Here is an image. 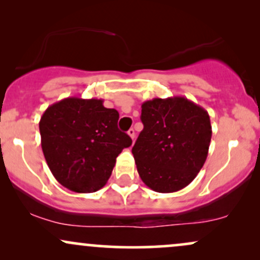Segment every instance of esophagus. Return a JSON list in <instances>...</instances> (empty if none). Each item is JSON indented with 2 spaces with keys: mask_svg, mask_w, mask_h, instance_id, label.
<instances>
[{
  "mask_svg": "<svg viewBox=\"0 0 260 260\" xmlns=\"http://www.w3.org/2000/svg\"><path fill=\"white\" fill-rule=\"evenodd\" d=\"M128 136H129L131 137V138H132L133 140H134V137H136V131H134L133 129V128H131V129L129 131H128Z\"/></svg>",
  "mask_w": 260,
  "mask_h": 260,
  "instance_id": "1",
  "label": "esophagus"
}]
</instances>
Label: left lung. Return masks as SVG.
Returning a JSON list of instances; mask_svg holds the SVG:
<instances>
[{
    "instance_id": "1",
    "label": "left lung",
    "mask_w": 260,
    "mask_h": 260,
    "mask_svg": "<svg viewBox=\"0 0 260 260\" xmlns=\"http://www.w3.org/2000/svg\"><path fill=\"white\" fill-rule=\"evenodd\" d=\"M144 128L132 154L142 181L159 193L187 187L207 160L211 139L208 112L183 96L143 103Z\"/></svg>"
}]
</instances>
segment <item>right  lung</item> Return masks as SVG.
Instances as JSON below:
<instances>
[{
  "label": "right lung",
  "instance_id": "obj_1",
  "mask_svg": "<svg viewBox=\"0 0 260 260\" xmlns=\"http://www.w3.org/2000/svg\"><path fill=\"white\" fill-rule=\"evenodd\" d=\"M101 99L67 98L52 104L39 122L41 148L49 169L62 186L92 193L106 184L116 157L132 145L117 127V110Z\"/></svg>",
  "mask_w": 260,
  "mask_h": 260
}]
</instances>
